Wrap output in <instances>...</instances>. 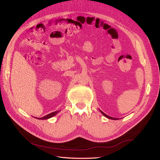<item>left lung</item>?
Here are the masks:
<instances>
[{"label":"left lung","instance_id":"obj_1","mask_svg":"<svg viewBox=\"0 0 160 160\" xmlns=\"http://www.w3.org/2000/svg\"><path fill=\"white\" fill-rule=\"evenodd\" d=\"M100 112H101V113H102V114H103V115H104L105 117H106V118H109V119H111V120H118V118H112V117H110V116H108V115H106V114H104V112H102L101 110H100Z\"/></svg>","mask_w":160,"mask_h":160}]
</instances>
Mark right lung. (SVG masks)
Listing matches in <instances>:
<instances>
[{
  "label": "right lung",
  "instance_id": "add662e5",
  "mask_svg": "<svg viewBox=\"0 0 160 160\" xmlns=\"http://www.w3.org/2000/svg\"><path fill=\"white\" fill-rule=\"evenodd\" d=\"M59 112H60V111H56V112L50 113V114H48V115H46V116H44V117H42V118H37V119H39V120H46V119H48V118H52V117L54 116L56 114H57Z\"/></svg>",
  "mask_w": 160,
  "mask_h": 160
}]
</instances>
